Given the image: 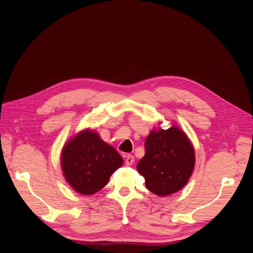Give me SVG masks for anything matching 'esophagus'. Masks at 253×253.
I'll return each mask as SVG.
<instances>
[{"label": "esophagus", "instance_id": "obj_1", "mask_svg": "<svg viewBox=\"0 0 253 253\" xmlns=\"http://www.w3.org/2000/svg\"><path fill=\"white\" fill-rule=\"evenodd\" d=\"M135 162V158L133 155H126V166H131L133 165Z\"/></svg>", "mask_w": 253, "mask_h": 253}]
</instances>
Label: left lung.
<instances>
[{
	"instance_id": "8db88e82",
	"label": "left lung",
	"mask_w": 253,
	"mask_h": 253,
	"mask_svg": "<svg viewBox=\"0 0 253 253\" xmlns=\"http://www.w3.org/2000/svg\"><path fill=\"white\" fill-rule=\"evenodd\" d=\"M195 155L186 134L176 126L152 131L144 141V156L137 164L145 187L167 196L179 191L194 169Z\"/></svg>"
}]
</instances>
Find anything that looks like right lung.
I'll return each instance as SVG.
<instances>
[{
    "label": "right lung",
    "instance_id": "right-lung-1",
    "mask_svg": "<svg viewBox=\"0 0 253 253\" xmlns=\"http://www.w3.org/2000/svg\"><path fill=\"white\" fill-rule=\"evenodd\" d=\"M122 157L95 132L84 131L64 145L61 166L67 182L83 195L98 192L122 166Z\"/></svg>",
    "mask_w": 253,
    "mask_h": 253
}]
</instances>
